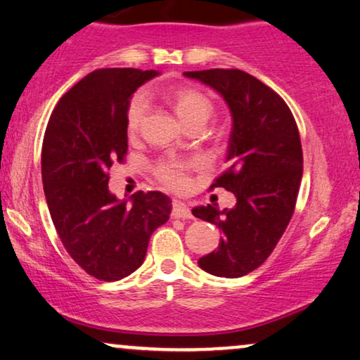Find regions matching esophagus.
I'll list each match as a JSON object with an SVG mask.
<instances>
[{"label": "esophagus", "instance_id": "34e87169", "mask_svg": "<svg viewBox=\"0 0 360 360\" xmlns=\"http://www.w3.org/2000/svg\"><path fill=\"white\" fill-rule=\"evenodd\" d=\"M171 215L174 219H193V214H191L189 207L184 202H181V200H174V202H172Z\"/></svg>", "mask_w": 360, "mask_h": 360}]
</instances>
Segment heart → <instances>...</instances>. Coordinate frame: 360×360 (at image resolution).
I'll return each instance as SVG.
<instances>
[{"instance_id": "obj_1", "label": "heart", "mask_w": 360, "mask_h": 360, "mask_svg": "<svg viewBox=\"0 0 360 360\" xmlns=\"http://www.w3.org/2000/svg\"><path fill=\"white\" fill-rule=\"evenodd\" d=\"M166 100L174 110L177 118L186 127H204L212 117L214 105L202 92L189 87H177L166 94ZM148 112V100L145 95L138 94L131 98L127 110V130L130 135H136L141 130ZM191 162L179 160H162L155 166V174L166 188L183 189L188 184V169Z\"/></svg>"}]
</instances>
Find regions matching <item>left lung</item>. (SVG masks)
Instances as JSON below:
<instances>
[{
    "mask_svg": "<svg viewBox=\"0 0 360 360\" xmlns=\"http://www.w3.org/2000/svg\"><path fill=\"white\" fill-rule=\"evenodd\" d=\"M214 89L232 115L227 169L210 188L237 198L236 207L193 209L222 230L217 250L199 258L215 276L238 278L270 257L293 215L303 177V150L293 113L275 90L238 69L184 72Z\"/></svg>",
    "mask_w": 360,
    "mask_h": 360,
    "instance_id": "1",
    "label": "left lung"
}]
</instances>
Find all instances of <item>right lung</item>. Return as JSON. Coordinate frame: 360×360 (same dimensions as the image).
Segmentation results:
<instances>
[{
	"label": "right lung",
	"instance_id": "right-lung-1",
	"mask_svg": "<svg viewBox=\"0 0 360 360\" xmlns=\"http://www.w3.org/2000/svg\"><path fill=\"white\" fill-rule=\"evenodd\" d=\"M158 70L98 69L56 105L42 143V184L65 250L89 275L117 281L145 262L151 233L169 219L160 191L120 200L108 169L128 150L127 110L138 87Z\"/></svg>",
	"mask_w": 360,
	"mask_h": 360
}]
</instances>
